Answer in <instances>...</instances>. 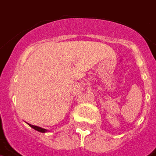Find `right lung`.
<instances>
[{
	"label": "right lung",
	"mask_w": 156,
	"mask_h": 156,
	"mask_svg": "<svg viewBox=\"0 0 156 156\" xmlns=\"http://www.w3.org/2000/svg\"><path fill=\"white\" fill-rule=\"evenodd\" d=\"M28 125H29L30 126H31L32 128H34V130H36V131H39V132L45 133L48 131V130H46V129H44V128H41V127H40V126H34V125H31V124H30V123H28Z\"/></svg>",
	"instance_id": "right-lung-1"
}]
</instances>
